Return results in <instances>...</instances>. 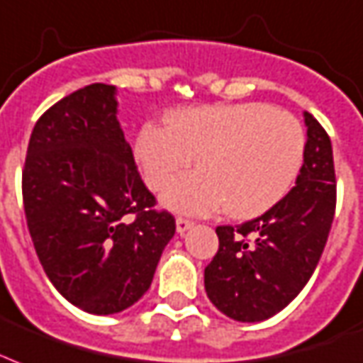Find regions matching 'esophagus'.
Here are the masks:
<instances>
[{"mask_svg":"<svg viewBox=\"0 0 363 363\" xmlns=\"http://www.w3.org/2000/svg\"><path fill=\"white\" fill-rule=\"evenodd\" d=\"M194 223L190 220V218H184V217H177V232L179 234H184V232L188 230V228H192Z\"/></svg>","mask_w":363,"mask_h":363,"instance_id":"obj_1","label":"esophagus"}]
</instances>
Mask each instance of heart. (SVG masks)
<instances>
[{
    "label": "heart",
    "instance_id": "1",
    "mask_svg": "<svg viewBox=\"0 0 363 363\" xmlns=\"http://www.w3.org/2000/svg\"><path fill=\"white\" fill-rule=\"evenodd\" d=\"M301 121L262 102L186 108L167 127L145 123L135 160L146 184L162 190L198 157L201 171L177 179L163 203L192 215L226 207L232 217L261 215L289 192L303 165Z\"/></svg>",
    "mask_w": 363,
    "mask_h": 363
}]
</instances>
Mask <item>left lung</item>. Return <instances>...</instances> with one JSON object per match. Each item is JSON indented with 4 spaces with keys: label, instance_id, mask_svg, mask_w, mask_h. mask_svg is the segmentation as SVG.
<instances>
[{
    "label": "left lung",
    "instance_id": "8db88e82",
    "mask_svg": "<svg viewBox=\"0 0 363 363\" xmlns=\"http://www.w3.org/2000/svg\"><path fill=\"white\" fill-rule=\"evenodd\" d=\"M306 146L295 186L264 215L217 226L218 251L206 267L207 297L238 322L284 311L311 280L328 242L337 203L328 133L304 112Z\"/></svg>",
    "mask_w": 363,
    "mask_h": 363
}]
</instances>
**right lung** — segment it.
Wrapping results in <instances>:
<instances>
[{
  "instance_id": "obj_1",
  "label": "right lung",
  "mask_w": 363,
  "mask_h": 363,
  "mask_svg": "<svg viewBox=\"0 0 363 363\" xmlns=\"http://www.w3.org/2000/svg\"><path fill=\"white\" fill-rule=\"evenodd\" d=\"M116 114L114 85L74 91L38 120L22 169L28 230L47 278L101 316L148 291L175 234V217L154 209Z\"/></svg>"
}]
</instances>
